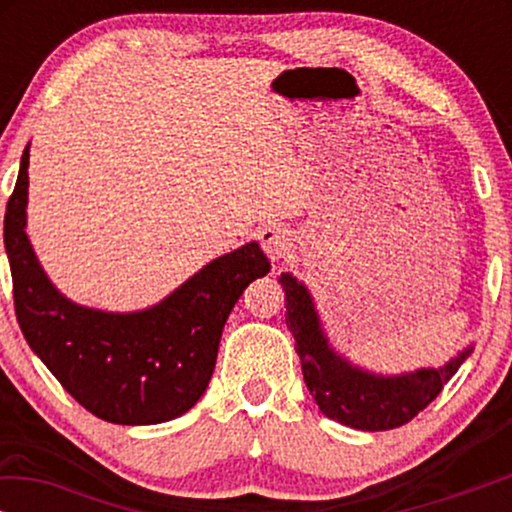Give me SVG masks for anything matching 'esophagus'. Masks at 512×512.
Here are the masks:
<instances>
[{
  "label": "esophagus",
  "instance_id": "esophagus-1",
  "mask_svg": "<svg viewBox=\"0 0 512 512\" xmlns=\"http://www.w3.org/2000/svg\"><path fill=\"white\" fill-rule=\"evenodd\" d=\"M258 240H261L263 251L272 258V261L289 256V251L293 247V237L284 226H265L261 230V235H258Z\"/></svg>",
  "mask_w": 512,
  "mask_h": 512
}]
</instances>
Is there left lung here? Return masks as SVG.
<instances>
[{
  "label": "left lung",
  "instance_id": "left-lung-1",
  "mask_svg": "<svg viewBox=\"0 0 512 512\" xmlns=\"http://www.w3.org/2000/svg\"><path fill=\"white\" fill-rule=\"evenodd\" d=\"M286 326L296 338L307 389L328 419L361 431H389L408 424L436 398L473 347H466L443 368H422L403 375H375L352 366L328 345L314 300L303 284L282 272Z\"/></svg>",
  "mask_w": 512,
  "mask_h": 512
}]
</instances>
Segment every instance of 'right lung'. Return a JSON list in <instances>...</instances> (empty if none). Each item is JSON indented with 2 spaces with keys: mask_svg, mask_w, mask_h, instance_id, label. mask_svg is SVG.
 Here are the masks:
<instances>
[{
  "mask_svg": "<svg viewBox=\"0 0 512 512\" xmlns=\"http://www.w3.org/2000/svg\"><path fill=\"white\" fill-rule=\"evenodd\" d=\"M30 144L4 214V247L18 326L32 352L88 412L111 424H160L184 415L212 380L223 326L242 291L270 272L249 242L142 312L76 305L51 284L25 233Z\"/></svg>",
  "mask_w": 512,
  "mask_h": 512,
  "instance_id": "right-lung-1",
  "label": "right lung"
}]
</instances>
